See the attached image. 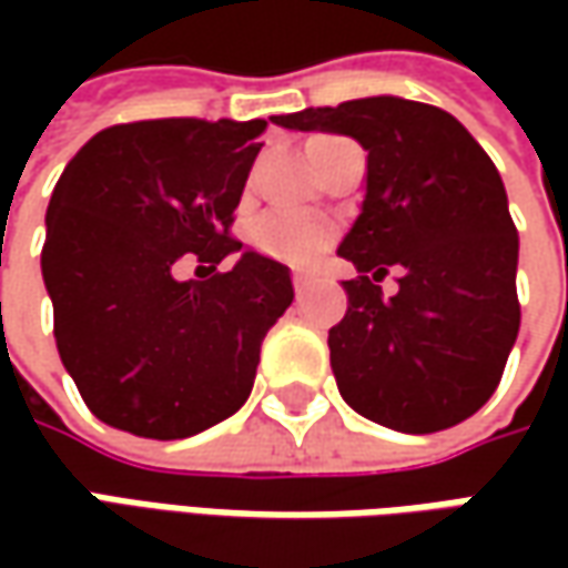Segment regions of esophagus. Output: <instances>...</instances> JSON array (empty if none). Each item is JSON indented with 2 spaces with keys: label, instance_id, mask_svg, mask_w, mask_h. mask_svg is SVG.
<instances>
[{
  "label": "esophagus",
  "instance_id": "esophagus-1",
  "mask_svg": "<svg viewBox=\"0 0 568 568\" xmlns=\"http://www.w3.org/2000/svg\"><path fill=\"white\" fill-rule=\"evenodd\" d=\"M294 287H296V296H303L310 291V277L306 274H294Z\"/></svg>",
  "mask_w": 568,
  "mask_h": 568
}]
</instances>
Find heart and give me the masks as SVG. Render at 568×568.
<instances>
[{
    "label": "heart",
    "instance_id": "obj_1",
    "mask_svg": "<svg viewBox=\"0 0 568 568\" xmlns=\"http://www.w3.org/2000/svg\"><path fill=\"white\" fill-rule=\"evenodd\" d=\"M322 142H328V139L313 142L310 151ZM255 243L272 258L291 262V265H306L332 243V227L325 221H316V217H268L258 227Z\"/></svg>",
    "mask_w": 568,
    "mask_h": 568
}]
</instances>
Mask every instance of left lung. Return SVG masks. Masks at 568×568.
I'll list each match as a JSON object with an SVG mask.
<instances>
[{"label": "left lung", "instance_id": "1", "mask_svg": "<svg viewBox=\"0 0 568 568\" xmlns=\"http://www.w3.org/2000/svg\"><path fill=\"white\" fill-rule=\"evenodd\" d=\"M272 122L347 135L366 151L361 214L338 252L347 313L328 332L338 392L398 433L468 420L499 385L518 338V233L487 151L452 113L379 94L310 106ZM402 267L399 291L375 281Z\"/></svg>", "mask_w": 568, "mask_h": 568}]
</instances>
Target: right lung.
<instances>
[{
    "mask_svg": "<svg viewBox=\"0 0 568 568\" xmlns=\"http://www.w3.org/2000/svg\"><path fill=\"white\" fill-rule=\"evenodd\" d=\"M265 120H148L98 132L62 170L40 252L55 347L91 414L144 439L233 417L262 341L294 300L291 268L227 227ZM192 251L227 275L180 282Z\"/></svg>",
    "mask_w": 568,
    "mask_h": 568,
    "instance_id": "add662e5",
    "label": "right lung"
}]
</instances>
